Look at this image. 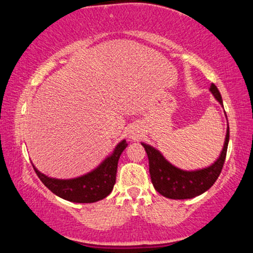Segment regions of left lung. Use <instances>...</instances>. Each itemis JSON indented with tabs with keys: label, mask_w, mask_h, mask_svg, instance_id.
I'll return each instance as SVG.
<instances>
[{
	"label": "left lung",
	"mask_w": 253,
	"mask_h": 253,
	"mask_svg": "<svg viewBox=\"0 0 253 253\" xmlns=\"http://www.w3.org/2000/svg\"><path fill=\"white\" fill-rule=\"evenodd\" d=\"M211 91L216 98V101L222 106V98L219 90L214 84L211 85ZM229 140V127L227 126L225 144L220 153L219 158L211 167L201 170L185 171L170 164L163 155L150 145L141 143L149 157V167L151 181L153 187L161 195L168 199L184 200L201 195L207 191L221 172L223 163H225L226 153Z\"/></svg>",
	"instance_id": "left-lung-1"
}]
</instances>
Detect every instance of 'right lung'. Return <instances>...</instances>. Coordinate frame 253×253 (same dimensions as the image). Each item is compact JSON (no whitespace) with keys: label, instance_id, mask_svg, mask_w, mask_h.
I'll return each instance as SVG.
<instances>
[{"label":"right lung","instance_id":"add662e5","mask_svg":"<svg viewBox=\"0 0 253 253\" xmlns=\"http://www.w3.org/2000/svg\"><path fill=\"white\" fill-rule=\"evenodd\" d=\"M126 140L119 143L113 153L95 170L77 178L57 179L45 176L34 168L38 177L57 196L76 203H92L103 200L112 193L117 179L118 162L127 147Z\"/></svg>","mask_w":253,"mask_h":253}]
</instances>
